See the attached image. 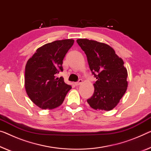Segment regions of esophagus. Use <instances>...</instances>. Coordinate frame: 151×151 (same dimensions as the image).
<instances>
[{
	"label": "esophagus",
	"mask_w": 151,
	"mask_h": 151,
	"mask_svg": "<svg viewBox=\"0 0 151 151\" xmlns=\"http://www.w3.org/2000/svg\"><path fill=\"white\" fill-rule=\"evenodd\" d=\"M82 82H83L82 80H78V82H76V83H75V85H76V86H80V85L81 84V83H82Z\"/></svg>",
	"instance_id": "esophagus-1"
}]
</instances>
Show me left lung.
<instances>
[{
	"label": "left lung",
	"mask_w": 151,
	"mask_h": 151,
	"mask_svg": "<svg viewBox=\"0 0 151 151\" xmlns=\"http://www.w3.org/2000/svg\"><path fill=\"white\" fill-rule=\"evenodd\" d=\"M77 43L84 51L90 71L97 79L94 94L87 100L88 103L96 110L113 109L127 88V71L124 61L105 43L88 39H78Z\"/></svg>",
	"instance_id": "left-lung-1"
}]
</instances>
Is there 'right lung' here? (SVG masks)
<instances>
[{"label": "right lung", "mask_w": 151, "mask_h": 151, "mask_svg": "<svg viewBox=\"0 0 151 151\" xmlns=\"http://www.w3.org/2000/svg\"><path fill=\"white\" fill-rule=\"evenodd\" d=\"M72 39L56 40L36 50L27 61L25 71V87L29 99L42 109H53L63 102L71 89L63 77V60L73 46Z\"/></svg>", "instance_id": "right-lung-1"}]
</instances>
